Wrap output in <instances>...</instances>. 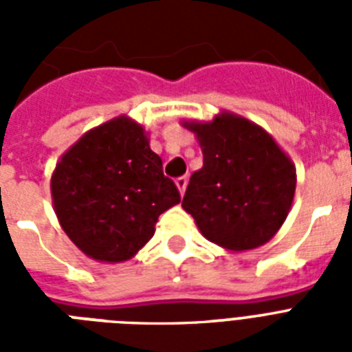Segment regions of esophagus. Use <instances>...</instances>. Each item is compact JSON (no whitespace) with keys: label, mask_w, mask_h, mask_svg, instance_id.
<instances>
[{"label":"esophagus","mask_w":352,"mask_h":352,"mask_svg":"<svg viewBox=\"0 0 352 352\" xmlns=\"http://www.w3.org/2000/svg\"><path fill=\"white\" fill-rule=\"evenodd\" d=\"M175 184H177V188H179V192L184 193V190H186V184H188V177L186 175L177 177Z\"/></svg>","instance_id":"esophagus-1"}]
</instances>
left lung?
<instances>
[{
    "instance_id": "left-lung-1",
    "label": "left lung",
    "mask_w": 352,
    "mask_h": 352,
    "mask_svg": "<svg viewBox=\"0 0 352 352\" xmlns=\"http://www.w3.org/2000/svg\"><path fill=\"white\" fill-rule=\"evenodd\" d=\"M184 126L197 135L203 168L190 177L182 208L215 245L228 250L265 245L289 215L294 164L267 131L232 113Z\"/></svg>"
}]
</instances>
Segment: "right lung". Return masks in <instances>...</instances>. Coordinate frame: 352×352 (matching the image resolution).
Wrapping results in <instances>:
<instances>
[{"instance_id": "1", "label": "right lung", "mask_w": 352, "mask_h": 352, "mask_svg": "<svg viewBox=\"0 0 352 352\" xmlns=\"http://www.w3.org/2000/svg\"><path fill=\"white\" fill-rule=\"evenodd\" d=\"M51 192L69 239L107 263L135 256L153 237L159 215L181 203L144 129L126 117L85 133L56 164Z\"/></svg>"}]
</instances>
